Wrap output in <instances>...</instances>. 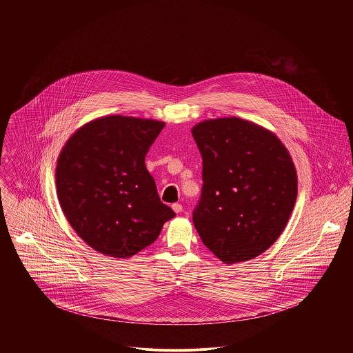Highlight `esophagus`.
<instances>
[{"label":"esophagus","instance_id":"1","mask_svg":"<svg viewBox=\"0 0 353 353\" xmlns=\"http://www.w3.org/2000/svg\"><path fill=\"white\" fill-rule=\"evenodd\" d=\"M172 210H174L175 213H181V212L183 210V208H182L181 203H172Z\"/></svg>","mask_w":353,"mask_h":353}]
</instances>
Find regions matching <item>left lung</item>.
Wrapping results in <instances>:
<instances>
[{"instance_id":"1","label":"left lung","mask_w":353,"mask_h":353,"mask_svg":"<svg viewBox=\"0 0 353 353\" xmlns=\"http://www.w3.org/2000/svg\"><path fill=\"white\" fill-rule=\"evenodd\" d=\"M202 156L201 200L193 223L224 263L254 259L284 231L298 196L296 168L270 130L238 117L192 129Z\"/></svg>"}]
</instances>
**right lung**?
Masks as SVG:
<instances>
[{"label": "right lung", "mask_w": 353, "mask_h": 353, "mask_svg": "<svg viewBox=\"0 0 353 353\" xmlns=\"http://www.w3.org/2000/svg\"><path fill=\"white\" fill-rule=\"evenodd\" d=\"M164 122L105 115L77 129L57 160L61 209L94 250L130 258L152 245L174 210L160 201L145 156Z\"/></svg>", "instance_id": "obj_1"}]
</instances>
